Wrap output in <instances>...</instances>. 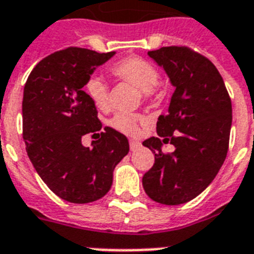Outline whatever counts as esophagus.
<instances>
[{
	"mask_svg": "<svg viewBox=\"0 0 254 254\" xmlns=\"http://www.w3.org/2000/svg\"><path fill=\"white\" fill-rule=\"evenodd\" d=\"M140 145H141L140 141H137V140H129V148H131V151H135V149L139 148Z\"/></svg>",
	"mask_w": 254,
	"mask_h": 254,
	"instance_id": "1",
	"label": "esophagus"
}]
</instances>
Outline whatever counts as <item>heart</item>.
Returning a JSON list of instances; mask_svg holds the SVG:
<instances>
[{
    "label": "heart",
    "mask_w": 254,
    "mask_h": 254,
    "mask_svg": "<svg viewBox=\"0 0 254 254\" xmlns=\"http://www.w3.org/2000/svg\"><path fill=\"white\" fill-rule=\"evenodd\" d=\"M114 78L125 80L141 90L144 99H151L158 94L159 71L149 61L140 57H127L110 66ZM84 92L96 109H109V86L99 76H90L84 83ZM143 118L137 114L118 113L110 119V126L127 135H135Z\"/></svg>",
    "instance_id": "heart-1"
}]
</instances>
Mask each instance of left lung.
<instances>
[{
    "instance_id": "obj_1",
    "label": "left lung",
    "mask_w": 254,
    "mask_h": 254,
    "mask_svg": "<svg viewBox=\"0 0 254 254\" xmlns=\"http://www.w3.org/2000/svg\"><path fill=\"white\" fill-rule=\"evenodd\" d=\"M148 56L166 70L175 91L168 113L158 119V136L143 141L155 154L143 188L154 201L179 205L201 193L227 158L231 96L215 64L190 47H160ZM168 142L174 153L161 149Z\"/></svg>"
}]
</instances>
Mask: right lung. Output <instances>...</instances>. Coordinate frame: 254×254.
<instances>
[{"mask_svg":"<svg viewBox=\"0 0 254 254\" xmlns=\"http://www.w3.org/2000/svg\"><path fill=\"white\" fill-rule=\"evenodd\" d=\"M114 54L66 47L35 64L23 88L27 156L45 184L74 204L103 197L113 184L114 168L128 154L123 133L111 127L100 132L96 107L83 90L96 66ZM86 133L98 135L92 147L81 144Z\"/></svg>","mask_w":254,"mask_h":254,"instance_id":"right-lung-1","label":"right lung"}]
</instances>
